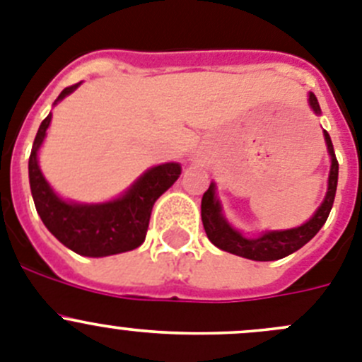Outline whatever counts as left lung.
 Masks as SVG:
<instances>
[{
	"mask_svg": "<svg viewBox=\"0 0 362 362\" xmlns=\"http://www.w3.org/2000/svg\"><path fill=\"white\" fill-rule=\"evenodd\" d=\"M309 106L316 115L322 113L318 105V99L313 92H309L308 99ZM323 139H325L327 153L330 156V170L329 179H327V194L323 197L322 204L318 206L311 218L304 222L298 227H291V229H279V230H263L256 238H247L242 230L236 229L229 220L226 218L222 209V202L216 197V185L211 181L208 190L202 195L201 202V216L202 226H204L206 235H208L209 242L220 250L235 254V256L247 257L252 261H275L282 259V257L290 256V254L297 252L300 247L311 238L325 223L327 216H329L330 209H332L334 197H336V187H338V170L339 165L334 154L332 140H330L329 133L323 129Z\"/></svg>",
	"mask_w": 362,
	"mask_h": 362,
	"instance_id": "obj_1",
	"label": "left lung"
}]
</instances>
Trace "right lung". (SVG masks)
Segmentation results:
<instances>
[{
  "mask_svg": "<svg viewBox=\"0 0 362 362\" xmlns=\"http://www.w3.org/2000/svg\"><path fill=\"white\" fill-rule=\"evenodd\" d=\"M80 83L64 88L53 106L64 101ZM51 124V112L40 124L28 161L32 197L39 216L51 235L72 252L87 257H106L140 247L146 240L154 202L181 175L175 161L151 167L132 187L106 202L65 201L53 190L39 167V151Z\"/></svg>",
  "mask_w": 362,
  "mask_h": 362,
  "instance_id": "obj_1",
  "label": "right lung"
}]
</instances>
